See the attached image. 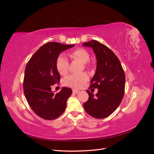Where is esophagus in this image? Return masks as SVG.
Instances as JSON below:
<instances>
[{
  "mask_svg": "<svg viewBox=\"0 0 154 154\" xmlns=\"http://www.w3.org/2000/svg\"><path fill=\"white\" fill-rule=\"evenodd\" d=\"M72 92H73V94H78V93L80 92V91L77 90V89H73V90H72Z\"/></svg>",
  "mask_w": 154,
  "mask_h": 154,
  "instance_id": "34e87169",
  "label": "esophagus"
}]
</instances>
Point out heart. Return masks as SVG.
Masks as SVG:
<instances>
[{
    "label": "heart",
    "mask_w": 154,
    "mask_h": 154,
    "mask_svg": "<svg viewBox=\"0 0 154 154\" xmlns=\"http://www.w3.org/2000/svg\"><path fill=\"white\" fill-rule=\"evenodd\" d=\"M70 57L71 58L79 60L82 63H86L90 59V55L87 51L82 48H79L74 50L70 53ZM69 63L68 60L60 55L56 60V67L57 71L60 74L64 75L67 73L69 71ZM88 76L85 73L78 74H72L64 79V84L66 86L73 88H81L88 81Z\"/></svg>",
    "instance_id": "b5f03b06"
}]
</instances>
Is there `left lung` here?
<instances>
[{"label":"left lung","mask_w":154,"mask_h":154,"mask_svg":"<svg viewBox=\"0 0 154 154\" xmlns=\"http://www.w3.org/2000/svg\"><path fill=\"white\" fill-rule=\"evenodd\" d=\"M93 49L97 60L96 71L91 81V87L97 88V94L87 91L88 100L83 107L87 114L97 119L108 117L117 109L125 93V75L116 54L96 40L83 44Z\"/></svg>","instance_id":"left-lung-1"}]
</instances>
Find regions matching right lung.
I'll return each instance as SVG.
<instances>
[{
  "instance_id": "obj_1",
  "label": "right lung",
  "mask_w": 154,
  "mask_h": 154,
  "mask_svg": "<svg viewBox=\"0 0 154 154\" xmlns=\"http://www.w3.org/2000/svg\"><path fill=\"white\" fill-rule=\"evenodd\" d=\"M74 46L48 42L32 56L26 65L23 83L24 95L31 109L44 119H54L62 115L72 94V90L67 87L55 94L51 86L60 79L56 60L60 53Z\"/></svg>"
}]
</instances>
